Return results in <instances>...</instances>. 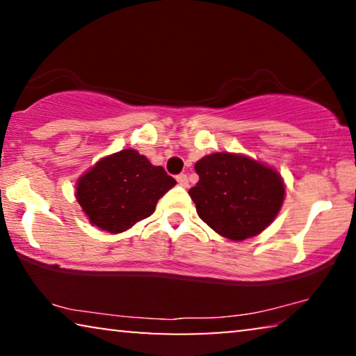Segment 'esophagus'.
<instances>
[{"label": "esophagus", "instance_id": "34e87169", "mask_svg": "<svg viewBox=\"0 0 356 356\" xmlns=\"http://www.w3.org/2000/svg\"><path fill=\"white\" fill-rule=\"evenodd\" d=\"M177 181H178V184H179V186H183V188H186L188 186V177H186V175H184V173H181V175H178V177H177Z\"/></svg>", "mask_w": 356, "mask_h": 356}]
</instances>
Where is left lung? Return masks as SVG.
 I'll return each instance as SVG.
<instances>
[{"label": "left lung", "mask_w": 356, "mask_h": 356, "mask_svg": "<svg viewBox=\"0 0 356 356\" xmlns=\"http://www.w3.org/2000/svg\"><path fill=\"white\" fill-rule=\"evenodd\" d=\"M199 175L189 196L197 216L233 241L256 236L279 213L285 188L280 175L243 155L217 152L194 165Z\"/></svg>", "instance_id": "left-lung-1"}]
</instances>
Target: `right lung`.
Here are the masks:
<instances>
[{"mask_svg":"<svg viewBox=\"0 0 356 356\" xmlns=\"http://www.w3.org/2000/svg\"><path fill=\"white\" fill-rule=\"evenodd\" d=\"M177 181L138 150L124 149L97 162L79 178L76 199L92 225L110 233L128 230L152 216L159 199Z\"/></svg>","mask_w":356,"mask_h":356,"instance_id":"obj_1","label":"right lung"}]
</instances>
